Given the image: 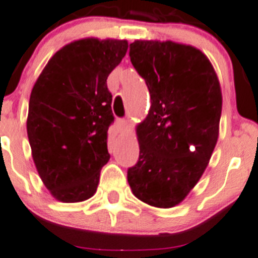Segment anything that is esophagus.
Listing matches in <instances>:
<instances>
[{"label": "esophagus", "instance_id": "34e87169", "mask_svg": "<svg viewBox=\"0 0 258 258\" xmlns=\"http://www.w3.org/2000/svg\"><path fill=\"white\" fill-rule=\"evenodd\" d=\"M117 126H118V130H119V131H121V132L127 131V130L130 128L128 121H126V119H118V121H117Z\"/></svg>", "mask_w": 258, "mask_h": 258}]
</instances>
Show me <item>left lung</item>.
<instances>
[{
	"label": "left lung",
	"mask_w": 258,
	"mask_h": 258,
	"mask_svg": "<svg viewBox=\"0 0 258 258\" xmlns=\"http://www.w3.org/2000/svg\"><path fill=\"white\" fill-rule=\"evenodd\" d=\"M130 58L148 85L151 107L136 128L140 155L127 180L137 199L169 209L208 167L219 136L220 84L208 57L192 45L136 40Z\"/></svg>",
	"instance_id": "obj_1"
}]
</instances>
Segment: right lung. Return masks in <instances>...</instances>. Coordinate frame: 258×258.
<instances>
[{
    "mask_svg": "<svg viewBox=\"0 0 258 258\" xmlns=\"http://www.w3.org/2000/svg\"><path fill=\"white\" fill-rule=\"evenodd\" d=\"M127 48V40H75L54 53L33 86L26 121L31 155L58 201H85L96 192L114 121L107 79Z\"/></svg>",
    "mask_w": 258,
    "mask_h": 258,
    "instance_id": "right-lung-1",
    "label": "right lung"
}]
</instances>
